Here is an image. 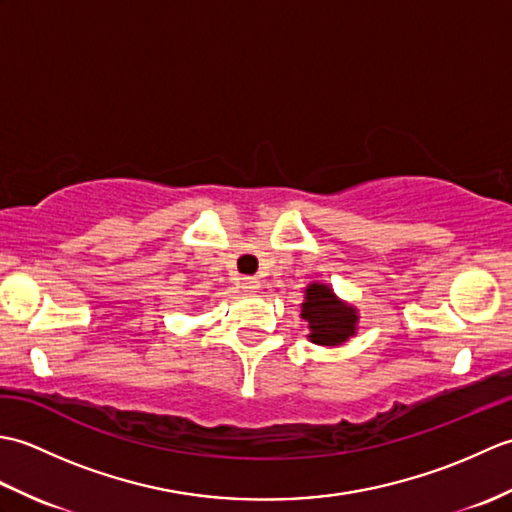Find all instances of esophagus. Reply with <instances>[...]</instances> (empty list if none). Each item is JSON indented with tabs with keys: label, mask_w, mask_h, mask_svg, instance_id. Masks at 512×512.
<instances>
[{
	"label": "esophagus",
	"mask_w": 512,
	"mask_h": 512,
	"mask_svg": "<svg viewBox=\"0 0 512 512\" xmlns=\"http://www.w3.org/2000/svg\"><path fill=\"white\" fill-rule=\"evenodd\" d=\"M259 286H262V284H259L257 277H244L242 279V290L244 292H257Z\"/></svg>",
	"instance_id": "34e87169"
}]
</instances>
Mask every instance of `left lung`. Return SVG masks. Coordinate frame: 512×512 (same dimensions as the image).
I'll return each instance as SVG.
<instances>
[{
    "label": "left lung",
    "mask_w": 512,
    "mask_h": 512,
    "mask_svg": "<svg viewBox=\"0 0 512 512\" xmlns=\"http://www.w3.org/2000/svg\"><path fill=\"white\" fill-rule=\"evenodd\" d=\"M301 319L308 321V339L317 345H341L356 334V308L334 295L325 284H310L301 303Z\"/></svg>",
    "instance_id": "1"
}]
</instances>
